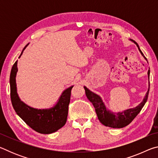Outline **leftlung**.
<instances>
[{
    "mask_svg": "<svg viewBox=\"0 0 158 158\" xmlns=\"http://www.w3.org/2000/svg\"><path fill=\"white\" fill-rule=\"evenodd\" d=\"M130 40L132 41L134 43L137 45L141 54L142 55L143 57L147 60L146 58L144 56L143 53L141 51L140 48L139 47L137 42L132 40ZM149 76L150 70L148 71V79ZM84 88L85 89V95H86L87 98L89 99L90 102H92L93 106H94L95 112L96 114H97L99 121H100L101 123L105 125V126L113 128H122L127 126V125H129L130 123L133 121V119L137 116L138 114L141 111V109L143 108V106L146 104L148 97L150 82L148 84V91H147L145 97L143 99V101L141 102L139 105L134 108L128 109L123 111L118 112V113L111 111V110H109V109L106 108V106H105V103H104V102L102 100L100 95L90 91V90L89 89H87L85 86H84Z\"/></svg>",
    "mask_w": 158,
    "mask_h": 158,
    "instance_id": "left-lung-1",
    "label": "left lung"
}]
</instances>
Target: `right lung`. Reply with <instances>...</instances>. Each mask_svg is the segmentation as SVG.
Returning <instances> with one entry per match:
<instances>
[{
    "instance_id": "right-lung-1",
    "label": "right lung",
    "mask_w": 158,
    "mask_h": 158,
    "mask_svg": "<svg viewBox=\"0 0 158 158\" xmlns=\"http://www.w3.org/2000/svg\"><path fill=\"white\" fill-rule=\"evenodd\" d=\"M29 44H26L19 57ZM18 71L17 60L13 65L10 77V98L16 113L29 127L41 134L56 132L64 126L68 114V106L70 102L71 90L74 85L66 89L62 93L58 102L49 109H35L28 106L21 100L17 93L16 76Z\"/></svg>"
}]
</instances>
